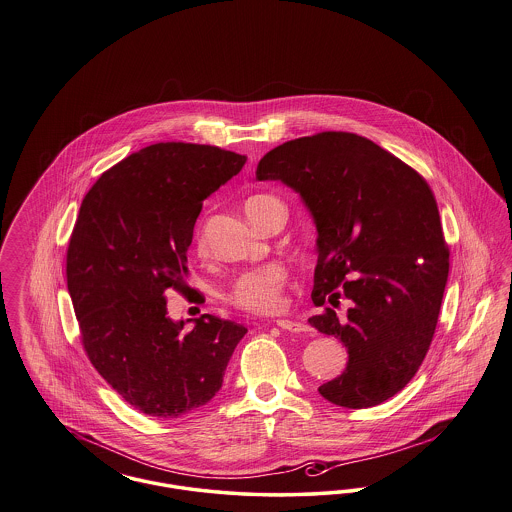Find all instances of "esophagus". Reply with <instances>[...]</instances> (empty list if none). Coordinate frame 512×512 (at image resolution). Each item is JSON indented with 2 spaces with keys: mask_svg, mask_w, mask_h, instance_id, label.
Masks as SVG:
<instances>
[{
  "mask_svg": "<svg viewBox=\"0 0 512 512\" xmlns=\"http://www.w3.org/2000/svg\"><path fill=\"white\" fill-rule=\"evenodd\" d=\"M276 326L286 330V332H293V334H301V332H309V326L303 324V322H295V320H276Z\"/></svg>",
  "mask_w": 512,
  "mask_h": 512,
  "instance_id": "esophagus-1",
  "label": "esophagus"
}]
</instances>
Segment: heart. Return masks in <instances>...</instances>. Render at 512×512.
Instances as JSON below:
<instances>
[{"label":"heart","instance_id":"b5f03b06","mask_svg":"<svg viewBox=\"0 0 512 512\" xmlns=\"http://www.w3.org/2000/svg\"><path fill=\"white\" fill-rule=\"evenodd\" d=\"M278 201L276 197L267 194L251 195L245 201V213L249 220L259 226L261 219L267 211L268 205ZM194 249L199 255L207 253V236H205V226L203 222H197L194 228ZM288 280L286 268L278 263H270L267 267L249 270L240 274L230 290H228V301L234 303L236 307L257 313V315H270L282 309L284 299H282V290Z\"/></svg>","mask_w":512,"mask_h":512}]
</instances>
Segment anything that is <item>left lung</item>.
I'll return each mask as SVG.
<instances>
[{"label":"left lung","mask_w":512,"mask_h":512,"mask_svg":"<svg viewBox=\"0 0 512 512\" xmlns=\"http://www.w3.org/2000/svg\"><path fill=\"white\" fill-rule=\"evenodd\" d=\"M255 174L292 188L313 217V303H336L340 295L351 301L343 318L330 307L309 318L349 355L345 370L318 393L347 409L384 403L422 365L449 276L430 186L390 151L349 132H320L274 147Z\"/></svg>","instance_id":"left-lung-1"}]
</instances>
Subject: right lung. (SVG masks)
Returning a JSON list of instances; mask_svg holds the SVG:
<instances>
[{"label": "right lung", "mask_w": 512, "mask_h": 512, "mask_svg": "<svg viewBox=\"0 0 512 512\" xmlns=\"http://www.w3.org/2000/svg\"><path fill=\"white\" fill-rule=\"evenodd\" d=\"M247 157L215 146L144 147L82 199L67 251V286L88 359L134 409L178 418L209 403L247 328L201 315L172 320L167 292L190 293L188 247L203 201Z\"/></svg>", "instance_id": "obj_1"}]
</instances>
